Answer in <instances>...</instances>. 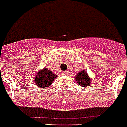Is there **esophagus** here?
<instances>
[{"label": "esophagus", "instance_id": "esophagus-1", "mask_svg": "<svg viewBox=\"0 0 127 127\" xmlns=\"http://www.w3.org/2000/svg\"><path fill=\"white\" fill-rule=\"evenodd\" d=\"M63 75H67V72H63Z\"/></svg>", "mask_w": 127, "mask_h": 127}]
</instances>
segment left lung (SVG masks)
I'll use <instances>...</instances> for the list:
<instances>
[{
    "label": "left lung",
    "instance_id": "left-lung-1",
    "mask_svg": "<svg viewBox=\"0 0 127 127\" xmlns=\"http://www.w3.org/2000/svg\"><path fill=\"white\" fill-rule=\"evenodd\" d=\"M75 79L79 85L84 87L90 86L91 81V79L87 74V72L84 70H82L79 73H78L75 77Z\"/></svg>",
    "mask_w": 127,
    "mask_h": 127
}]
</instances>
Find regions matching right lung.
<instances>
[{
    "label": "right lung",
    "instance_id": "right-lung-1",
    "mask_svg": "<svg viewBox=\"0 0 127 127\" xmlns=\"http://www.w3.org/2000/svg\"><path fill=\"white\" fill-rule=\"evenodd\" d=\"M56 75L53 74V73L50 70L44 68L38 72L35 77V84L41 88L48 87L52 84L53 81H54Z\"/></svg>",
    "mask_w": 127,
    "mask_h": 127
}]
</instances>
